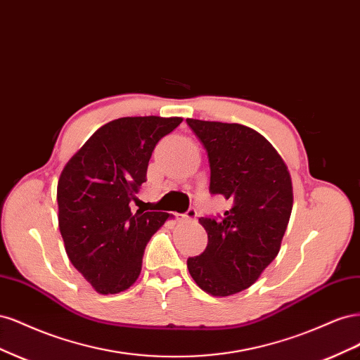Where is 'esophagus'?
<instances>
[{"label":"esophagus","mask_w":360,"mask_h":360,"mask_svg":"<svg viewBox=\"0 0 360 360\" xmlns=\"http://www.w3.org/2000/svg\"><path fill=\"white\" fill-rule=\"evenodd\" d=\"M197 217H198V212H197V209H193L192 207V209H189L184 214H180L179 219L180 221H195Z\"/></svg>","instance_id":"esophagus-1"}]
</instances>
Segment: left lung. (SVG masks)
Here are the masks:
<instances>
[{"label":"left lung","instance_id":"8db88e82","mask_svg":"<svg viewBox=\"0 0 360 360\" xmlns=\"http://www.w3.org/2000/svg\"><path fill=\"white\" fill-rule=\"evenodd\" d=\"M207 151L210 193L231 209L200 217L209 237L201 255L188 258L189 274L212 296L246 290L279 252L292 209L285 162L257 130L237 123L186 120Z\"/></svg>","mask_w":360,"mask_h":360}]
</instances>
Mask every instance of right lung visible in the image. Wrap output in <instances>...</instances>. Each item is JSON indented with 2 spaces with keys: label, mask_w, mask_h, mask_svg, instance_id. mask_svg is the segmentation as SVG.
Wrapping results in <instances>:
<instances>
[{
  "label": "right lung",
  "mask_w": 360,
  "mask_h": 360,
  "mask_svg": "<svg viewBox=\"0 0 360 360\" xmlns=\"http://www.w3.org/2000/svg\"><path fill=\"white\" fill-rule=\"evenodd\" d=\"M180 117H123L90 136L64 167L57 188L58 226L75 269L101 294L135 284L144 249L169 217L130 212L147 181L151 153Z\"/></svg>",
  "instance_id": "right-lung-1"
}]
</instances>
